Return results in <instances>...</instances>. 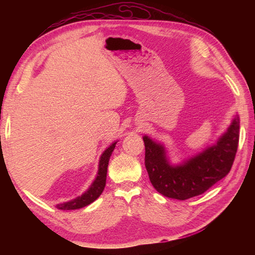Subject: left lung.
Segmentation results:
<instances>
[{
  "label": "left lung",
  "mask_w": 255,
  "mask_h": 255,
  "mask_svg": "<svg viewBox=\"0 0 255 255\" xmlns=\"http://www.w3.org/2000/svg\"><path fill=\"white\" fill-rule=\"evenodd\" d=\"M239 129L240 118L236 114L217 142L180 163H172L163 143L143 136L144 163L151 184L163 196L178 200L205 193L230 172L239 143Z\"/></svg>",
  "instance_id": "left-lung-1"
}]
</instances>
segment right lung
Returning <instances> with one entry per match:
<instances>
[{
	"label": "right lung",
	"instance_id": "obj_1",
	"mask_svg": "<svg viewBox=\"0 0 255 255\" xmlns=\"http://www.w3.org/2000/svg\"><path fill=\"white\" fill-rule=\"evenodd\" d=\"M117 141H114L110 147L106 148L104 152L102 153L100 161H99V170H97L96 176L94 181L92 182L90 187L81 195V196L75 197L68 202H64L61 204L56 205L58 209L61 210H72V209H80L83 208L85 206L92 204L100 197V195L104 191L105 184H106V175H107V166L112 152L116 147Z\"/></svg>",
	"mask_w": 255,
	"mask_h": 255
}]
</instances>
